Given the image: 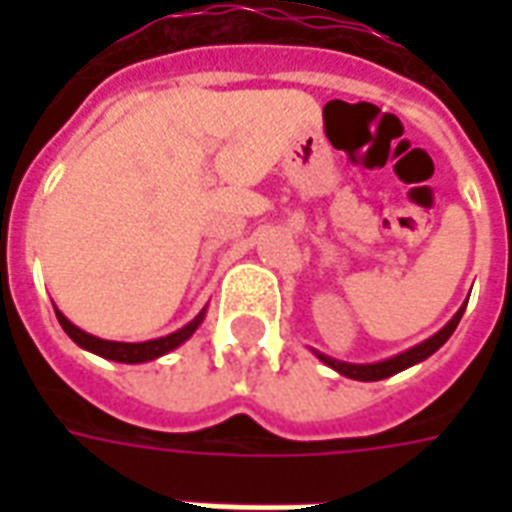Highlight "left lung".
<instances>
[{"instance_id":"1","label":"left lung","mask_w":512,"mask_h":512,"mask_svg":"<svg viewBox=\"0 0 512 512\" xmlns=\"http://www.w3.org/2000/svg\"><path fill=\"white\" fill-rule=\"evenodd\" d=\"M463 310H466V304H463L461 310L452 315V321L447 323L441 332H436L433 337H428L425 343L414 345V348H408V351L392 356V359L376 362V365H351V362H337V359H332V356H323V354H318V351H315V356L321 359L323 365H329L332 370H337V373L345 378H354V381H381V378L395 376V373H400V370H406V367L417 365V362H422V359H428L430 354H436L441 345L450 340V334L455 332V326L461 323Z\"/></svg>"}]
</instances>
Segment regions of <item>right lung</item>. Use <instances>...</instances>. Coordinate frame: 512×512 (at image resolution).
I'll use <instances>...</instances> for the list:
<instances>
[{"label": "right lung", "instance_id": "1", "mask_svg": "<svg viewBox=\"0 0 512 512\" xmlns=\"http://www.w3.org/2000/svg\"><path fill=\"white\" fill-rule=\"evenodd\" d=\"M54 312H57V321H60V326L65 329V334H68L79 348L90 351V354L104 356V359H112V362H123V365L153 362V359H158V356L175 351L180 343H186L191 334L197 332V326H200L202 318H205V310H202L200 315H197L191 323H186L183 329L167 334V337H158V340H147V343H115V340H101V337H93V334L82 332V329H79V326H73V323L68 321L57 307H54Z\"/></svg>", "mask_w": 512, "mask_h": 512}]
</instances>
